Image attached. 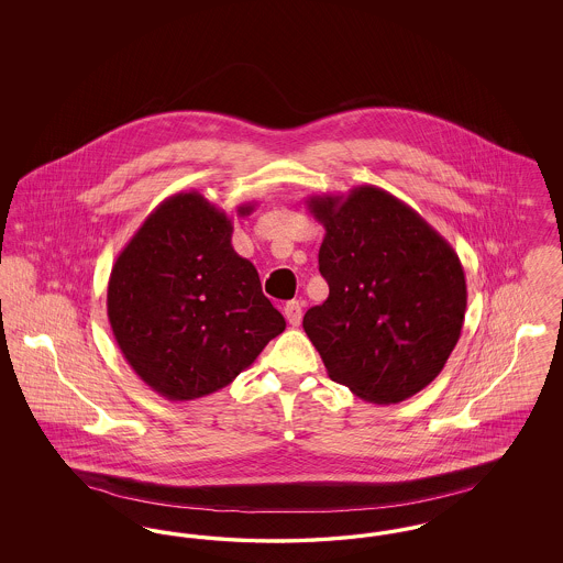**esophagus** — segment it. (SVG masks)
<instances>
[{
  "instance_id": "obj_1",
  "label": "esophagus",
  "mask_w": 563,
  "mask_h": 563,
  "mask_svg": "<svg viewBox=\"0 0 563 563\" xmlns=\"http://www.w3.org/2000/svg\"><path fill=\"white\" fill-rule=\"evenodd\" d=\"M283 312H285V319L289 321V324L297 327V324L301 322V303H299L297 299L287 301V303H285V308H283Z\"/></svg>"
}]
</instances>
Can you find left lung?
Returning <instances> with one entry per match:
<instances>
[{
    "label": "left lung",
    "mask_w": 563,
    "mask_h": 563,
    "mask_svg": "<svg viewBox=\"0 0 563 563\" xmlns=\"http://www.w3.org/2000/svg\"><path fill=\"white\" fill-rule=\"evenodd\" d=\"M324 228L319 269L329 297L303 317L327 374L363 401L401 402L441 374L466 312L452 244L375 186L310 196Z\"/></svg>",
    "instance_id": "left-lung-1"
}]
</instances>
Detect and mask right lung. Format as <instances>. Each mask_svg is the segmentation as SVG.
Returning <instances> with one entry per match:
<instances>
[{
  "label": "right lung",
  "mask_w": 563,
  "mask_h": 563,
  "mask_svg": "<svg viewBox=\"0 0 563 563\" xmlns=\"http://www.w3.org/2000/svg\"><path fill=\"white\" fill-rule=\"evenodd\" d=\"M253 205L239 207L249 214ZM232 219L198 191L161 202L118 255L108 317L126 363L168 401L221 390L285 331Z\"/></svg>",
  "instance_id": "1"
}]
</instances>
